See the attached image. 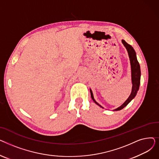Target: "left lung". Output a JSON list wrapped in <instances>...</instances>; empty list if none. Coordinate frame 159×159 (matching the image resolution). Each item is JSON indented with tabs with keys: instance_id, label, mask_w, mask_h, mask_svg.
<instances>
[{
	"instance_id": "left-lung-1",
	"label": "left lung",
	"mask_w": 159,
	"mask_h": 159,
	"mask_svg": "<svg viewBox=\"0 0 159 159\" xmlns=\"http://www.w3.org/2000/svg\"><path fill=\"white\" fill-rule=\"evenodd\" d=\"M123 44L124 46L126 47L127 51L128 52L129 57V60H130V63H131V79H132V91L131 93L128 97V98L126 100V101L121 106L119 107L116 108V109L115 110V111H119L120 110L124 107H126L131 101V100L134 98L136 95L137 91L139 89L140 86V65L137 59V57H136V53L135 52L134 49L133 48V47L128 44L126 41L124 40H122ZM90 93H91V98L93 100V101L99 106L102 107L101 105H99L95 101L93 98V95L92 93V91L90 89Z\"/></svg>"
}]
</instances>
